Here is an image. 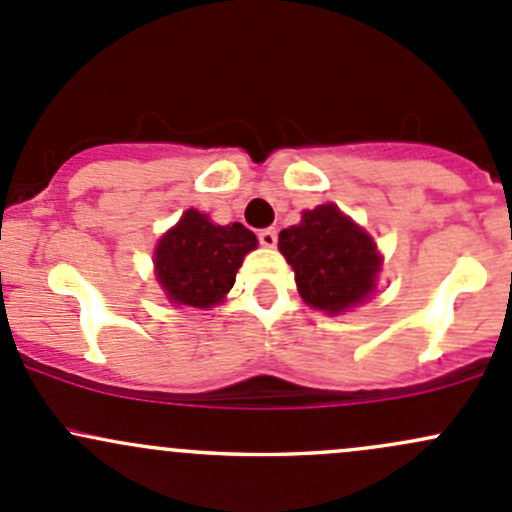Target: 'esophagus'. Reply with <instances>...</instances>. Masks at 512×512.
I'll return each mask as SVG.
<instances>
[{"label":"esophagus","instance_id":"1","mask_svg":"<svg viewBox=\"0 0 512 512\" xmlns=\"http://www.w3.org/2000/svg\"><path fill=\"white\" fill-rule=\"evenodd\" d=\"M257 240L262 247H275L277 245V230L275 227H265V230L257 232Z\"/></svg>","mask_w":512,"mask_h":512}]
</instances>
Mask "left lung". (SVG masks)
Returning <instances> with one entry per match:
<instances>
[{
	"label": "left lung",
	"instance_id": "obj_1",
	"mask_svg": "<svg viewBox=\"0 0 512 512\" xmlns=\"http://www.w3.org/2000/svg\"><path fill=\"white\" fill-rule=\"evenodd\" d=\"M280 252L292 265L304 302L332 314L361 302L379 272L371 237L337 205L307 210L302 223L282 230Z\"/></svg>",
	"mask_w": 512,
	"mask_h": 512
}]
</instances>
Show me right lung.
Segmentation results:
<instances>
[{
	"label": "right lung",
	"instance_id": "1",
	"mask_svg": "<svg viewBox=\"0 0 512 512\" xmlns=\"http://www.w3.org/2000/svg\"><path fill=\"white\" fill-rule=\"evenodd\" d=\"M257 237L242 223L213 225L208 215L188 210L156 250V272L175 304L213 307L230 287Z\"/></svg>",
	"mask_w": 512,
	"mask_h": 512
}]
</instances>
